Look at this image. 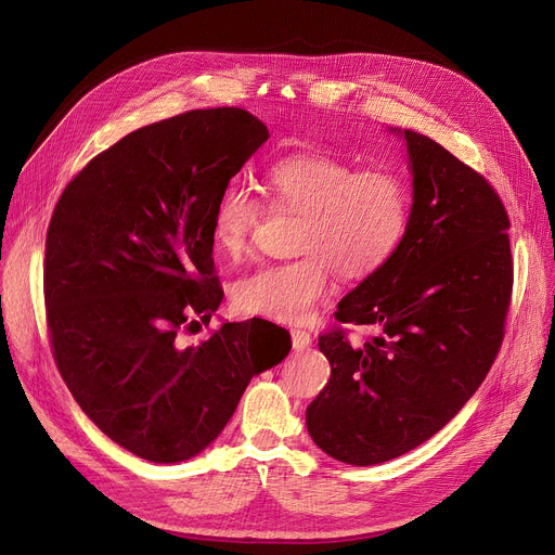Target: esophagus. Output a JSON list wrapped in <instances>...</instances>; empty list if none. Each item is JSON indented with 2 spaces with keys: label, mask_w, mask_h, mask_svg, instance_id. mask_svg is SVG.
Returning <instances> with one entry per match:
<instances>
[{
  "label": "esophagus",
  "mask_w": 555,
  "mask_h": 555,
  "mask_svg": "<svg viewBox=\"0 0 555 555\" xmlns=\"http://www.w3.org/2000/svg\"><path fill=\"white\" fill-rule=\"evenodd\" d=\"M312 344V335L308 331H301V328H295L293 331V346L295 351H304V348H308Z\"/></svg>",
  "instance_id": "obj_1"
}]
</instances>
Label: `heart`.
<instances>
[{
	"label": "heart",
	"instance_id": "obj_1",
	"mask_svg": "<svg viewBox=\"0 0 555 555\" xmlns=\"http://www.w3.org/2000/svg\"><path fill=\"white\" fill-rule=\"evenodd\" d=\"M274 207L301 216L287 262L260 266L238 279L233 304L241 312L301 324L324 301L333 270L358 281L385 268L402 245L412 220V191L398 172L364 168L328 153H295L266 170ZM260 202L243 186L218 197L211 233L231 258L247 251L260 218Z\"/></svg>",
	"mask_w": 555,
	"mask_h": 555
}]
</instances>
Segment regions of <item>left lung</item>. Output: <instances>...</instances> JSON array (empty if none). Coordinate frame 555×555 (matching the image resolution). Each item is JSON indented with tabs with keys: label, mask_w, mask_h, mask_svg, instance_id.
Listing matches in <instances>:
<instances>
[{
	"label": "left lung",
	"mask_w": 555,
	"mask_h": 555,
	"mask_svg": "<svg viewBox=\"0 0 555 555\" xmlns=\"http://www.w3.org/2000/svg\"><path fill=\"white\" fill-rule=\"evenodd\" d=\"M396 132L414 175L410 229L335 312L377 335L362 346L344 328L319 335L331 380L306 410L312 441L351 465L410 452L459 414L500 353L513 293L511 220L498 191L441 143Z\"/></svg>",
	"instance_id": "1"
}]
</instances>
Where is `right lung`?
Segmentation results:
<instances>
[{
    "mask_svg": "<svg viewBox=\"0 0 555 555\" xmlns=\"http://www.w3.org/2000/svg\"><path fill=\"white\" fill-rule=\"evenodd\" d=\"M268 137L241 107L170 116L96 155L53 209L44 306L57 371L92 423L145 461L214 443L251 377L289 353V335L260 353L262 319L180 339L222 301L214 207Z\"/></svg>",
    "mask_w": 555,
    "mask_h": 555,
    "instance_id": "right-lung-1",
    "label": "right lung"
}]
</instances>
